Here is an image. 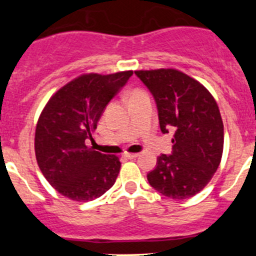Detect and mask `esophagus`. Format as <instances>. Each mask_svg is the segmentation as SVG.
<instances>
[{
    "label": "esophagus",
    "mask_w": 256,
    "mask_h": 256,
    "mask_svg": "<svg viewBox=\"0 0 256 256\" xmlns=\"http://www.w3.org/2000/svg\"><path fill=\"white\" fill-rule=\"evenodd\" d=\"M124 156L128 157V158H130V160H132V158H136V157L138 156V154H128V152H125V154H124Z\"/></svg>",
    "instance_id": "esophagus-1"
}]
</instances>
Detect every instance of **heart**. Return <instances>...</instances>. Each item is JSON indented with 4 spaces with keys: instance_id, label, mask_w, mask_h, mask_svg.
I'll return each mask as SVG.
<instances>
[{
    "instance_id": "heart-1",
    "label": "heart",
    "mask_w": 256,
    "mask_h": 256,
    "mask_svg": "<svg viewBox=\"0 0 256 256\" xmlns=\"http://www.w3.org/2000/svg\"><path fill=\"white\" fill-rule=\"evenodd\" d=\"M140 94H144V90H141V89H135V90H132V92H130V95H128V99H131V98L136 96V95H140Z\"/></svg>"
}]
</instances>
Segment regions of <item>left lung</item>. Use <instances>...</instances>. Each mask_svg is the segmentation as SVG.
I'll use <instances>...</instances> for the list:
<instances>
[{
	"mask_svg": "<svg viewBox=\"0 0 256 256\" xmlns=\"http://www.w3.org/2000/svg\"><path fill=\"white\" fill-rule=\"evenodd\" d=\"M154 95L164 134L174 131L172 154L157 158L148 183L172 200L193 197L216 174L224 144V126L210 92L176 69L136 70Z\"/></svg>",
	"mask_w": 256,
	"mask_h": 256,
	"instance_id": "8db88e82",
	"label": "left lung"
}]
</instances>
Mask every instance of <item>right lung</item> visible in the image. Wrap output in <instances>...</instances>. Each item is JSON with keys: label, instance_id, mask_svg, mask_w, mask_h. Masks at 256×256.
Returning <instances> with one entry per match:
<instances>
[{"label": "right lung", "instance_id": "right-lung-1", "mask_svg": "<svg viewBox=\"0 0 256 256\" xmlns=\"http://www.w3.org/2000/svg\"><path fill=\"white\" fill-rule=\"evenodd\" d=\"M132 72L82 74L58 90L43 109L36 126L37 164L49 184L76 202L99 198L120 172L115 154L88 147L98 121L110 100L128 82Z\"/></svg>", "mask_w": 256, "mask_h": 256}]
</instances>
